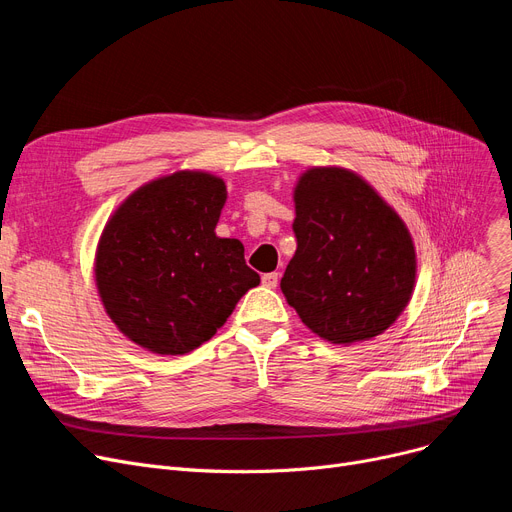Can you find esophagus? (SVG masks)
<instances>
[{
  "mask_svg": "<svg viewBox=\"0 0 512 512\" xmlns=\"http://www.w3.org/2000/svg\"><path fill=\"white\" fill-rule=\"evenodd\" d=\"M278 282H280V274L278 272H270V274H263L261 276V284L265 288H276Z\"/></svg>",
  "mask_w": 512,
  "mask_h": 512,
  "instance_id": "obj_1",
  "label": "esophagus"
}]
</instances>
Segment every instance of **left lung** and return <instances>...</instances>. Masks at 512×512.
<instances>
[{
	"instance_id": "left-lung-1",
	"label": "left lung",
	"mask_w": 512,
	"mask_h": 512,
	"mask_svg": "<svg viewBox=\"0 0 512 512\" xmlns=\"http://www.w3.org/2000/svg\"><path fill=\"white\" fill-rule=\"evenodd\" d=\"M297 253L280 288L303 324L334 344L369 340L407 307L415 247L396 211L357 174L313 168L294 191Z\"/></svg>"
}]
</instances>
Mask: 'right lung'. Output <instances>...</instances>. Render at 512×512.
<instances>
[{"mask_svg": "<svg viewBox=\"0 0 512 512\" xmlns=\"http://www.w3.org/2000/svg\"><path fill=\"white\" fill-rule=\"evenodd\" d=\"M224 203L220 178L176 172L141 186L107 222L95 263L101 301L147 351L191 353L259 284L242 242L215 236Z\"/></svg>", "mask_w": 512, "mask_h": 512, "instance_id": "right-lung-1", "label": "right lung"}]
</instances>
